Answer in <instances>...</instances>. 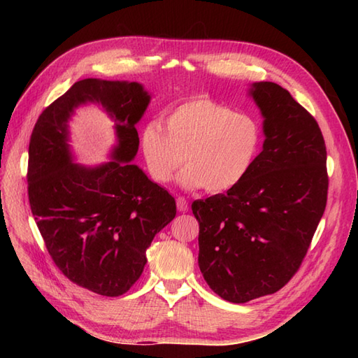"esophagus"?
<instances>
[{"instance_id":"esophagus-1","label":"esophagus","mask_w":358,"mask_h":358,"mask_svg":"<svg viewBox=\"0 0 358 358\" xmlns=\"http://www.w3.org/2000/svg\"><path fill=\"white\" fill-rule=\"evenodd\" d=\"M177 209L180 212H186L189 209V203H187L185 196H178V199H177Z\"/></svg>"}]
</instances>
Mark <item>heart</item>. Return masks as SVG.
Masks as SVG:
<instances>
[{
	"label": "heart",
	"instance_id": "1",
	"mask_svg": "<svg viewBox=\"0 0 358 358\" xmlns=\"http://www.w3.org/2000/svg\"><path fill=\"white\" fill-rule=\"evenodd\" d=\"M141 129L140 143L150 177L167 183L185 162L180 181L187 187L226 192L243 183L260 157L263 131L248 113L208 96H195Z\"/></svg>",
	"mask_w": 358,
	"mask_h": 358
}]
</instances>
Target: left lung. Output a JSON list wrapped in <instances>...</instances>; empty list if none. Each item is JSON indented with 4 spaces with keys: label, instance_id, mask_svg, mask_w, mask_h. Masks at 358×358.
<instances>
[{
    "label": "left lung",
    "instance_id": "1",
    "mask_svg": "<svg viewBox=\"0 0 358 358\" xmlns=\"http://www.w3.org/2000/svg\"><path fill=\"white\" fill-rule=\"evenodd\" d=\"M266 140L249 177L195 200L199 266L222 299L246 303L280 291L305 260L328 201L326 144L318 123L286 89L255 83Z\"/></svg>",
    "mask_w": 358,
    "mask_h": 358
}]
</instances>
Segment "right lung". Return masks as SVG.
<instances>
[{
  "label": "right lung",
  "instance_id": "right-lung-1",
  "mask_svg": "<svg viewBox=\"0 0 358 358\" xmlns=\"http://www.w3.org/2000/svg\"><path fill=\"white\" fill-rule=\"evenodd\" d=\"M149 100L138 83L81 80L41 112L30 135L29 203L48 252L75 285L106 296L134 286L155 234L177 214L173 196L131 163ZM87 101L116 121L114 159L98 168L72 164L66 144V120Z\"/></svg>",
  "mask_w": 358,
  "mask_h": 358
}]
</instances>
